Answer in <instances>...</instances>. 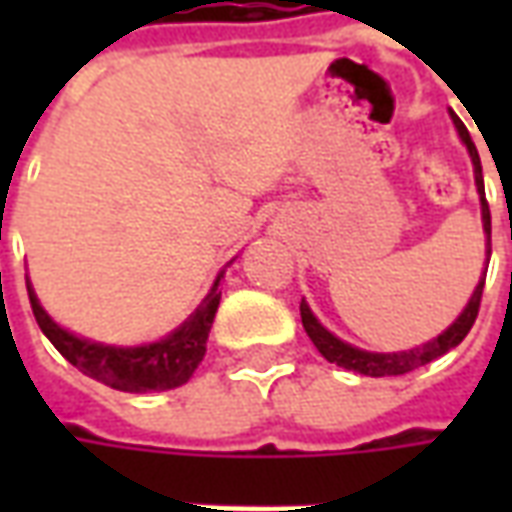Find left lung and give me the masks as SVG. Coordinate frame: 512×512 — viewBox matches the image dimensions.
<instances>
[{
	"mask_svg": "<svg viewBox=\"0 0 512 512\" xmlns=\"http://www.w3.org/2000/svg\"><path fill=\"white\" fill-rule=\"evenodd\" d=\"M452 123L458 128V136L461 142L469 150L474 164V183H477V191H480V205H483V230H485V255L491 257V211H488V202H485V186H483V167H480V156H477V147H474L472 136L466 131V126L461 123V117L450 112ZM488 271V268H485ZM485 277H480L477 288H474L472 299L463 307V312L455 318L452 326H447L439 337H433L428 343L417 345V348H408V351H395V354H373V351H362V348H354V345L343 343L340 337H334L326 326H321V321L312 315L310 304L301 299V323H304V332L310 334L312 345L321 351L323 359H329L337 367H345V370H354V373H362V376L370 378H384V376H403V373H411L417 367L428 365L433 359L444 356L450 348L461 345V340L469 334V329L474 326V318L480 312V299H483Z\"/></svg>",
	"mask_w": 512,
	"mask_h": 512,
	"instance_id": "8db88e82",
	"label": "left lung"
}]
</instances>
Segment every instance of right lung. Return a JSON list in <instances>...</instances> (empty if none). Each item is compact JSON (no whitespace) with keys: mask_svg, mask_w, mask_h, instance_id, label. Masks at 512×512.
<instances>
[{"mask_svg":"<svg viewBox=\"0 0 512 512\" xmlns=\"http://www.w3.org/2000/svg\"><path fill=\"white\" fill-rule=\"evenodd\" d=\"M219 279L222 274L216 277L211 293L202 299L200 307L191 312L189 321L180 323L178 329L167 334L164 340L136 345V348L93 343V340L65 332L62 326L51 321L49 312L40 307L32 285H27V290L40 332L46 334L51 345L73 367H79L84 376L95 378L112 389H120V392H164V389L186 384L205 356L208 332H211V323L219 310V299H222Z\"/></svg>","mask_w":512,"mask_h":512,"instance_id":"add662e5","label":"right lung"}]
</instances>
